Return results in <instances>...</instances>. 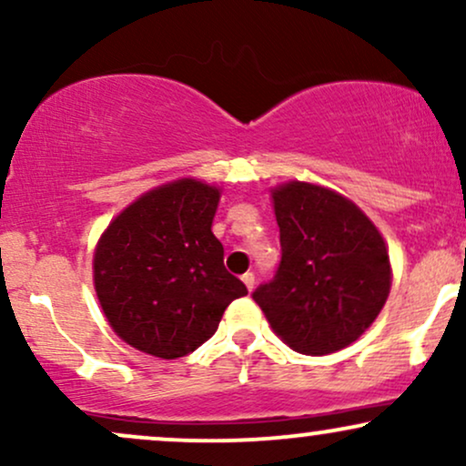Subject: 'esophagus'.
Listing matches in <instances>:
<instances>
[{
  "mask_svg": "<svg viewBox=\"0 0 466 466\" xmlns=\"http://www.w3.org/2000/svg\"><path fill=\"white\" fill-rule=\"evenodd\" d=\"M240 280H243V285L248 287V291H251V289H254V274H251V271H248V274L240 276Z\"/></svg>",
  "mask_w": 466,
  "mask_h": 466,
  "instance_id": "1",
  "label": "esophagus"
}]
</instances>
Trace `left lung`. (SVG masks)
<instances>
[{
  "instance_id": "obj_1",
  "label": "left lung",
  "mask_w": 466,
  "mask_h": 466,
  "mask_svg": "<svg viewBox=\"0 0 466 466\" xmlns=\"http://www.w3.org/2000/svg\"><path fill=\"white\" fill-rule=\"evenodd\" d=\"M271 192L282 260L254 291L271 330L302 355H330L370 329L392 287L388 245L341 192L285 181Z\"/></svg>"
}]
</instances>
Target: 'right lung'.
Returning a JSON list of instances; mask_svg holds the SVG:
<instances>
[{"label":"right lung","instance_id":"obj_1","mask_svg":"<svg viewBox=\"0 0 466 466\" xmlns=\"http://www.w3.org/2000/svg\"><path fill=\"white\" fill-rule=\"evenodd\" d=\"M221 188L179 177L129 203L100 234L94 289L122 341L159 360L199 349L248 289L212 234Z\"/></svg>","mask_w":466,"mask_h":466}]
</instances>
